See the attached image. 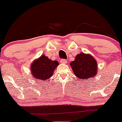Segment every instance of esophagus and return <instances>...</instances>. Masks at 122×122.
I'll return each mask as SVG.
<instances>
[{
	"instance_id": "obj_1",
	"label": "esophagus",
	"mask_w": 122,
	"mask_h": 122,
	"mask_svg": "<svg viewBox=\"0 0 122 122\" xmlns=\"http://www.w3.org/2000/svg\"><path fill=\"white\" fill-rule=\"evenodd\" d=\"M60 62H61V63L62 64H67V61L66 60H65V59H61Z\"/></svg>"
}]
</instances>
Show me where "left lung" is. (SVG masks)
<instances>
[{
    "instance_id": "left-lung-1",
    "label": "left lung",
    "mask_w": 122,
    "mask_h": 122,
    "mask_svg": "<svg viewBox=\"0 0 122 122\" xmlns=\"http://www.w3.org/2000/svg\"><path fill=\"white\" fill-rule=\"evenodd\" d=\"M70 66L75 76L84 81L95 77L98 70L97 63L94 58L83 52L76 55Z\"/></svg>"
}]
</instances>
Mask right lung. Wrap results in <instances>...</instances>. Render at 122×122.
<instances>
[{
	"mask_svg": "<svg viewBox=\"0 0 122 122\" xmlns=\"http://www.w3.org/2000/svg\"><path fill=\"white\" fill-rule=\"evenodd\" d=\"M59 65L57 61H52L44 55L35 60L30 66L32 76L34 79L45 80L52 76L55 68Z\"/></svg>",
	"mask_w": 122,
	"mask_h": 122,
	"instance_id": "obj_1",
	"label": "right lung"
}]
</instances>
